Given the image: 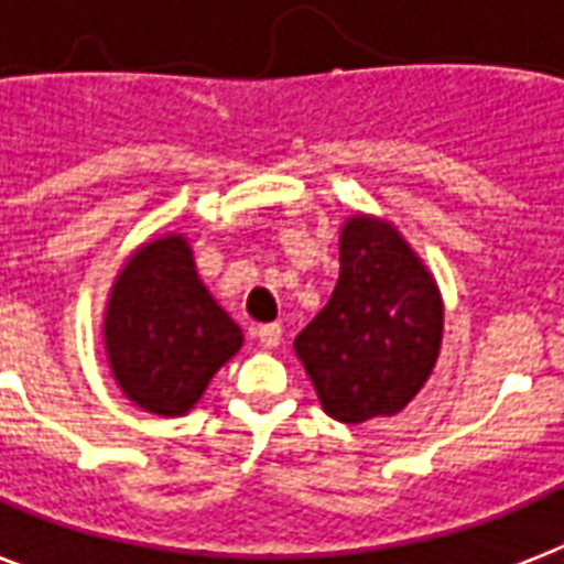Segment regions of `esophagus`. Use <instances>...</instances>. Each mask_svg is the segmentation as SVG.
<instances>
[{
    "label": "esophagus",
    "mask_w": 564,
    "mask_h": 564,
    "mask_svg": "<svg viewBox=\"0 0 564 564\" xmlns=\"http://www.w3.org/2000/svg\"><path fill=\"white\" fill-rule=\"evenodd\" d=\"M254 336H257V343L272 351V348H278V345H281L283 330H281V325H263V327H257Z\"/></svg>",
    "instance_id": "34e87169"
}]
</instances>
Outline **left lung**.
<instances>
[{
  "label": "left lung",
  "instance_id": "1",
  "mask_svg": "<svg viewBox=\"0 0 564 564\" xmlns=\"http://www.w3.org/2000/svg\"><path fill=\"white\" fill-rule=\"evenodd\" d=\"M445 334L430 265L392 221L351 213L339 228V281L295 336L322 410L343 424L398 415L424 389Z\"/></svg>",
  "mask_w": 564,
  "mask_h": 564
}]
</instances>
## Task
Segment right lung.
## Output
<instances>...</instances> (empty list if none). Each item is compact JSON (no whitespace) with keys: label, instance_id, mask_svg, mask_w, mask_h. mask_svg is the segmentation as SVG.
I'll return each instance as SVG.
<instances>
[{"label":"right lung","instance_id":"add662e5","mask_svg":"<svg viewBox=\"0 0 564 564\" xmlns=\"http://www.w3.org/2000/svg\"><path fill=\"white\" fill-rule=\"evenodd\" d=\"M101 345L128 401L161 419H178L237 357L242 330L195 272L187 234L166 230L140 242L110 283Z\"/></svg>","mask_w":564,"mask_h":564}]
</instances>
